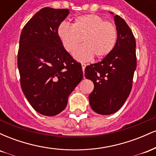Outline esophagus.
Segmentation results:
<instances>
[{
  "mask_svg": "<svg viewBox=\"0 0 156 156\" xmlns=\"http://www.w3.org/2000/svg\"><path fill=\"white\" fill-rule=\"evenodd\" d=\"M81 66H82V69H83V72L84 73V69H85V67L86 66H87V64L85 63H81Z\"/></svg>",
  "mask_w": 156,
  "mask_h": 156,
  "instance_id": "obj_1",
  "label": "esophagus"
}]
</instances>
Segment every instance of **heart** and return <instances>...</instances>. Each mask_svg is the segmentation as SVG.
Masks as SVG:
<instances>
[{
	"instance_id": "1",
	"label": "heart",
	"mask_w": 156,
	"mask_h": 156,
	"mask_svg": "<svg viewBox=\"0 0 156 156\" xmlns=\"http://www.w3.org/2000/svg\"><path fill=\"white\" fill-rule=\"evenodd\" d=\"M58 35L66 51L73 53L81 42L74 56L86 61L105 58L114 50L117 40V29L114 24L106 22L101 16L86 15L76 17L72 26L62 23L58 28Z\"/></svg>"
}]
</instances>
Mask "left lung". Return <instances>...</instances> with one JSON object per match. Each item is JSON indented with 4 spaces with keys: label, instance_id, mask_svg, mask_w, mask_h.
Wrapping results in <instances>:
<instances>
[{
    "label": "left lung",
    "instance_id": "8db88e82",
    "mask_svg": "<svg viewBox=\"0 0 156 156\" xmlns=\"http://www.w3.org/2000/svg\"><path fill=\"white\" fill-rule=\"evenodd\" d=\"M114 22L117 40L114 50L101 62L87 66L84 74L94 86L89 97L91 108L103 115L114 114L122 106L131 91L136 68V40L132 31L119 15L114 16Z\"/></svg>",
    "mask_w": 156,
    "mask_h": 156
}]
</instances>
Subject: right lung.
Returning <instances> with one entry per match:
<instances>
[{"label": "right lung", "instance_id": "obj_1", "mask_svg": "<svg viewBox=\"0 0 156 156\" xmlns=\"http://www.w3.org/2000/svg\"><path fill=\"white\" fill-rule=\"evenodd\" d=\"M69 9L45 7L23 27L17 67L21 88L35 111L55 116L66 108L68 97L83 78L80 63L64 49L58 28Z\"/></svg>", "mask_w": 156, "mask_h": 156}]
</instances>
